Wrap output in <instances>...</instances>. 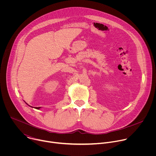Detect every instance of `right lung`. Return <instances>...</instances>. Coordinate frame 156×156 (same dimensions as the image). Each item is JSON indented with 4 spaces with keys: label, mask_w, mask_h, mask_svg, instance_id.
Returning <instances> with one entry per match:
<instances>
[{
    "label": "right lung",
    "mask_w": 156,
    "mask_h": 156,
    "mask_svg": "<svg viewBox=\"0 0 156 156\" xmlns=\"http://www.w3.org/2000/svg\"><path fill=\"white\" fill-rule=\"evenodd\" d=\"M41 108V107H35V108H36V109H39Z\"/></svg>",
    "instance_id": "obj_1"
}]
</instances>
